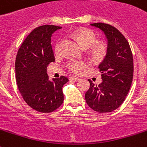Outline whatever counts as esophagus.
Wrapping results in <instances>:
<instances>
[{
  "mask_svg": "<svg viewBox=\"0 0 147 147\" xmlns=\"http://www.w3.org/2000/svg\"><path fill=\"white\" fill-rule=\"evenodd\" d=\"M70 80H72V81H79L80 78H79L76 77V76H71V77L69 78Z\"/></svg>",
  "mask_w": 147,
  "mask_h": 147,
  "instance_id": "1",
  "label": "esophagus"
}]
</instances>
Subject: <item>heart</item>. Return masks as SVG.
<instances>
[{
	"label": "heart",
	"instance_id": "b5f03b06",
	"mask_svg": "<svg viewBox=\"0 0 147 147\" xmlns=\"http://www.w3.org/2000/svg\"><path fill=\"white\" fill-rule=\"evenodd\" d=\"M75 36L79 42L84 49H87L94 45L91 49V55L92 57L96 60H100L104 58L108 53V45L105 42H99L95 44L96 42V35L92 30L90 29H81L75 33ZM60 49V42H57L55 46V51L57 53ZM66 66L70 71L75 73H80L87 66L86 63L77 60H71L67 63Z\"/></svg>",
	"mask_w": 147,
	"mask_h": 147
}]
</instances>
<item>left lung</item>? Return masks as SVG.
Here are the masks:
<instances>
[{
	"mask_svg": "<svg viewBox=\"0 0 147 147\" xmlns=\"http://www.w3.org/2000/svg\"><path fill=\"white\" fill-rule=\"evenodd\" d=\"M90 25L104 32L108 39V53L98 65L102 82L96 85L89 79L90 86L85 99L95 111L108 113L123 104L130 90L134 72L132 53L129 42L116 28L105 23Z\"/></svg>",
	"mask_w": 147,
	"mask_h": 147,
	"instance_id": "left-lung-1",
	"label": "left lung"
}]
</instances>
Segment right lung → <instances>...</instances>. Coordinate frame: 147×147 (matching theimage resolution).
I'll return each mask as SVG.
<instances>
[{
    "mask_svg": "<svg viewBox=\"0 0 147 147\" xmlns=\"http://www.w3.org/2000/svg\"><path fill=\"white\" fill-rule=\"evenodd\" d=\"M62 28L55 25L39 26L26 37L16 59V78L19 92L31 108L51 113L63 104V86L69 79L65 76L50 81L47 66L55 62L51 35Z\"/></svg>",
    "mask_w": 147,
    "mask_h": 147,
    "instance_id": "add662e5",
    "label": "right lung"
}]
</instances>
